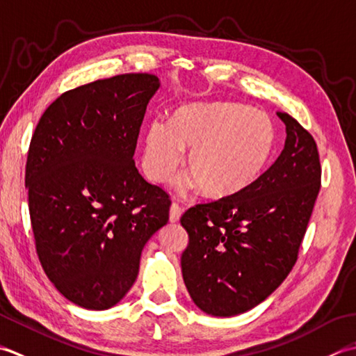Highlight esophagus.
Wrapping results in <instances>:
<instances>
[{
  "label": "esophagus",
  "instance_id": "obj_1",
  "mask_svg": "<svg viewBox=\"0 0 356 356\" xmlns=\"http://www.w3.org/2000/svg\"><path fill=\"white\" fill-rule=\"evenodd\" d=\"M181 213H183V207H181L179 204H177V202H172V206H170V215H169L170 222L179 221Z\"/></svg>",
  "mask_w": 356,
  "mask_h": 356
}]
</instances>
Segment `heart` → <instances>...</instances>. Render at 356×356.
Listing matches in <instances>:
<instances>
[{
	"mask_svg": "<svg viewBox=\"0 0 356 356\" xmlns=\"http://www.w3.org/2000/svg\"><path fill=\"white\" fill-rule=\"evenodd\" d=\"M275 146L269 115L241 103H193L175 112L172 122L154 120L144 136L143 165L154 183H165L183 161L181 188L201 186L210 197H230L264 170Z\"/></svg>",
	"mask_w": 356,
	"mask_h": 356,
	"instance_id": "b5f03b06",
	"label": "heart"
}]
</instances>
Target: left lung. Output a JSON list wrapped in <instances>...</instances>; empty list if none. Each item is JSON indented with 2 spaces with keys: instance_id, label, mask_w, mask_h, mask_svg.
Wrapping results in <instances>:
<instances>
[{
  "instance_id": "left-lung-1",
  "label": "left lung",
  "mask_w": 356,
  "mask_h": 356,
  "mask_svg": "<svg viewBox=\"0 0 356 356\" xmlns=\"http://www.w3.org/2000/svg\"><path fill=\"white\" fill-rule=\"evenodd\" d=\"M281 155L250 186L181 216V270L191 298L213 316L244 314L278 289L298 259L321 187L316 143L289 113Z\"/></svg>"
}]
</instances>
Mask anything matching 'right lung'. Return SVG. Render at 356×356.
I'll use <instances>...</instances> for the list:
<instances>
[{"mask_svg": "<svg viewBox=\"0 0 356 356\" xmlns=\"http://www.w3.org/2000/svg\"><path fill=\"white\" fill-rule=\"evenodd\" d=\"M159 79L124 74L64 92L42 113L26 164L36 253L69 301L120 302L143 248L169 221L170 198L144 179L134 154Z\"/></svg>", "mask_w": 356, "mask_h": 356, "instance_id": "obj_1", "label": "right lung"}]
</instances>
